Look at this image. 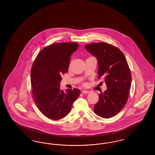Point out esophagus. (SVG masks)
<instances>
[{
	"label": "esophagus",
	"instance_id": "1",
	"mask_svg": "<svg viewBox=\"0 0 155 155\" xmlns=\"http://www.w3.org/2000/svg\"><path fill=\"white\" fill-rule=\"evenodd\" d=\"M82 92L83 94H89V93H90V91H87V90H83Z\"/></svg>",
	"mask_w": 155,
	"mask_h": 155
}]
</instances>
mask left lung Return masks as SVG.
Here are the masks:
<instances>
[{
    "instance_id": "8db88e82",
    "label": "left lung",
    "mask_w": 155,
    "mask_h": 155,
    "mask_svg": "<svg viewBox=\"0 0 155 155\" xmlns=\"http://www.w3.org/2000/svg\"><path fill=\"white\" fill-rule=\"evenodd\" d=\"M88 52L98 63V78L103 77L107 89L99 95L94 112L102 118L114 116L124 107L131 85V74L123 52L116 46L104 43L85 45Z\"/></svg>"
}]
</instances>
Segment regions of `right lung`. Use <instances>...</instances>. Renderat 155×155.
Here are the masks:
<instances>
[{"instance_id":"obj_1","label":"right lung","mask_w":155,"mask_h":155,"mask_svg":"<svg viewBox=\"0 0 155 155\" xmlns=\"http://www.w3.org/2000/svg\"><path fill=\"white\" fill-rule=\"evenodd\" d=\"M79 46L77 43H56L46 47L35 60L31 70L34 100L45 116L54 120L70 113L80 90L60 89L61 75L66 73L71 56Z\"/></svg>"}]
</instances>
